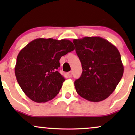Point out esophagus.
Here are the masks:
<instances>
[{
	"instance_id": "esophagus-1",
	"label": "esophagus",
	"mask_w": 135,
	"mask_h": 135,
	"mask_svg": "<svg viewBox=\"0 0 135 135\" xmlns=\"http://www.w3.org/2000/svg\"><path fill=\"white\" fill-rule=\"evenodd\" d=\"M67 75H68V76H69V77H72V71H70V72H68Z\"/></svg>"
}]
</instances>
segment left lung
<instances>
[{
    "instance_id": "left-lung-1",
    "label": "left lung",
    "mask_w": 135,
    "mask_h": 135,
    "mask_svg": "<svg viewBox=\"0 0 135 135\" xmlns=\"http://www.w3.org/2000/svg\"><path fill=\"white\" fill-rule=\"evenodd\" d=\"M75 51L83 68L75 80L77 93L90 102L105 100L115 90L124 73L118 49L100 37L74 39Z\"/></svg>"
}]
</instances>
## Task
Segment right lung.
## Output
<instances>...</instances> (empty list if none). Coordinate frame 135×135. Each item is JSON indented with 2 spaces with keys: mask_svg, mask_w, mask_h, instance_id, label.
Masks as SVG:
<instances>
[{
  "mask_svg": "<svg viewBox=\"0 0 135 135\" xmlns=\"http://www.w3.org/2000/svg\"><path fill=\"white\" fill-rule=\"evenodd\" d=\"M74 49L69 40L39 38L21 49L15 72L25 94L37 103L54 98L65 80L58 72L60 58Z\"/></svg>",
  "mask_w": 135,
  "mask_h": 135,
  "instance_id": "1",
  "label": "right lung"
}]
</instances>
